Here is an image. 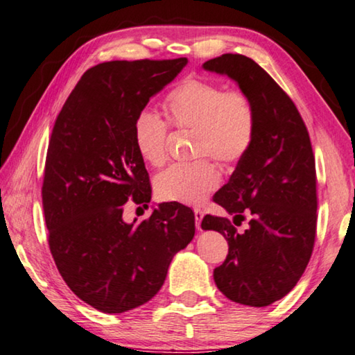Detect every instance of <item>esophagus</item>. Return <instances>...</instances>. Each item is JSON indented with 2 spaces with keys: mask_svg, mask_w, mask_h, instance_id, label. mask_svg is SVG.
I'll return each mask as SVG.
<instances>
[{
  "mask_svg": "<svg viewBox=\"0 0 355 355\" xmlns=\"http://www.w3.org/2000/svg\"><path fill=\"white\" fill-rule=\"evenodd\" d=\"M194 216H196V227H197V230H202V227H200V224H202V219H203V211L202 209H194Z\"/></svg>",
  "mask_w": 355,
  "mask_h": 355,
  "instance_id": "34e87169",
  "label": "esophagus"
}]
</instances>
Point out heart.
Returning a JSON list of instances; mask_svg holds the SVG:
<instances>
[{
    "instance_id": "b5f03b06",
    "label": "heart",
    "mask_w": 355,
    "mask_h": 355,
    "mask_svg": "<svg viewBox=\"0 0 355 355\" xmlns=\"http://www.w3.org/2000/svg\"><path fill=\"white\" fill-rule=\"evenodd\" d=\"M169 122L183 133H196V158H213L224 166L241 161L254 144L255 110L241 91L225 92L222 86L200 78H188L173 89L166 101ZM135 146L148 166L159 167L167 159L169 131L152 111L137 114ZM220 175L208 161L173 166L155 180L161 200L200 205L218 188Z\"/></svg>"
}]
</instances>
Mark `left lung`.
I'll return each mask as SVG.
<instances>
[{
    "label": "left lung",
    "mask_w": 355,
    "mask_h": 355,
    "mask_svg": "<svg viewBox=\"0 0 355 355\" xmlns=\"http://www.w3.org/2000/svg\"><path fill=\"white\" fill-rule=\"evenodd\" d=\"M238 84L255 110V137L214 202L249 214L244 232L207 214L203 230L224 235L228 255L213 277L233 302L266 307L290 293L307 268L316 236V169L309 131L297 107L260 65L243 55H222L202 65Z\"/></svg>",
    "instance_id": "8db88e82"
}]
</instances>
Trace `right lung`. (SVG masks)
I'll return each instance as SVG.
<instances>
[{"label":"right lung","instance_id":"obj_1","mask_svg":"<svg viewBox=\"0 0 355 355\" xmlns=\"http://www.w3.org/2000/svg\"><path fill=\"white\" fill-rule=\"evenodd\" d=\"M186 64L178 58L95 65L53 128L42 186L48 244L70 290L103 313L148 302L173 255L194 238V213L182 203H159L142 222L122 218L128 199L147 208L152 199L135 120Z\"/></svg>","mask_w":355,"mask_h":355}]
</instances>
